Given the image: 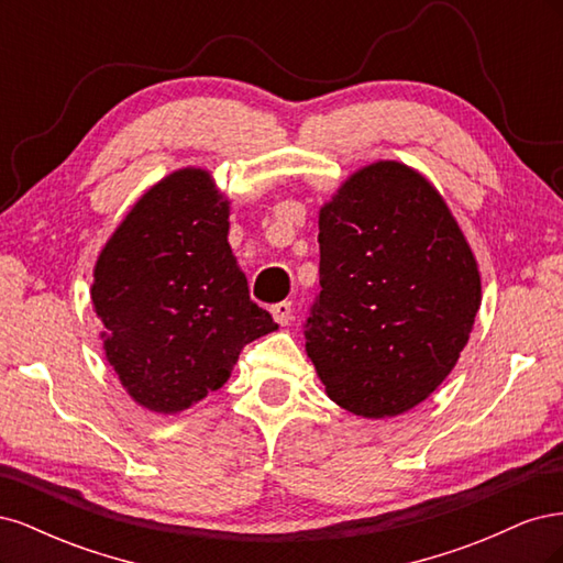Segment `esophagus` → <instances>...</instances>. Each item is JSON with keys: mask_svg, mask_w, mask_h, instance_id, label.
<instances>
[{"mask_svg": "<svg viewBox=\"0 0 563 563\" xmlns=\"http://www.w3.org/2000/svg\"><path fill=\"white\" fill-rule=\"evenodd\" d=\"M269 312H272V317H275L277 323H282V327H286V323L291 321V314H294L291 300H282V302H277V305H272Z\"/></svg>", "mask_w": 563, "mask_h": 563, "instance_id": "34e87169", "label": "esophagus"}]
</instances>
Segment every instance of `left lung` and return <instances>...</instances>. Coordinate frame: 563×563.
Returning a JSON list of instances; mask_svg holds the SVG:
<instances>
[{
  "label": "left lung",
  "mask_w": 563,
  "mask_h": 563,
  "mask_svg": "<svg viewBox=\"0 0 563 563\" xmlns=\"http://www.w3.org/2000/svg\"><path fill=\"white\" fill-rule=\"evenodd\" d=\"M305 350L345 411L391 418L428 399L467 345L482 279L444 199L413 168L356 172L319 213Z\"/></svg>",
  "instance_id": "obj_1"
}]
</instances>
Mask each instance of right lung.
<instances>
[{
    "label": "right lung",
    "instance_id": "right-lung-1",
    "mask_svg": "<svg viewBox=\"0 0 563 563\" xmlns=\"http://www.w3.org/2000/svg\"><path fill=\"white\" fill-rule=\"evenodd\" d=\"M230 207L201 168L157 183L110 236L91 300L129 395L176 413L220 389L240 352L277 329L228 244Z\"/></svg>",
    "mask_w": 563,
    "mask_h": 563
}]
</instances>
